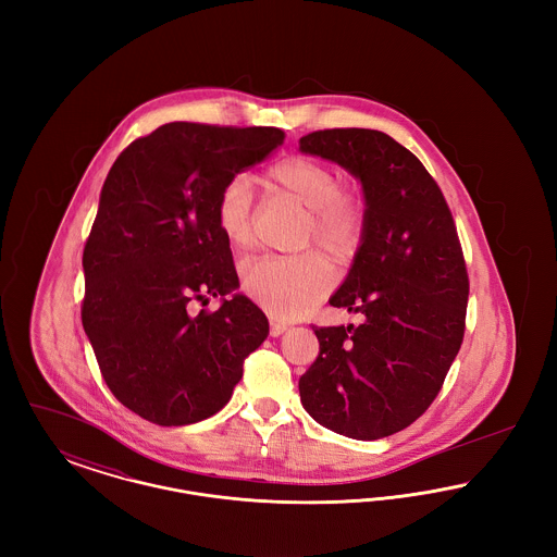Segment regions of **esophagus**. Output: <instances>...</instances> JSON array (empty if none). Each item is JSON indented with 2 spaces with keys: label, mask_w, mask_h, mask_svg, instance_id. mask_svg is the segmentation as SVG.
<instances>
[{
  "label": "esophagus",
  "mask_w": 557,
  "mask_h": 557,
  "mask_svg": "<svg viewBox=\"0 0 557 557\" xmlns=\"http://www.w3.org/2000/svg\"><path fill=\"white\" fill-rule=\"evenodd\" d=\"M286 330H288V323H286V321L271 319V336H282Z\"/></svg>",
  "instance_id": "34e87169"
}]
</instances>
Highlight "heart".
<instances>
[{
	"label": "heart",
	"instance_id": "b5f03b06",
	"mask_svg": "<svg viewBox=\"0 0 557 557\" xmlns=\"http://www.w3.org/2000/svg\"><path fill=\"white\" fill-rule=\"evenodd\" d=\"M267 186L309 209L307 242H318L336 263H348L361 248L368 211L357 189L341 186L336 171L318 159L288 157L265 173ZM255 187L244 175L230 180L216 200L214 219L225 242L242 250L252 239ZM334 284V273L318 252L298 257L267 255L242 267V290L282 318L309 311Z\"/></svg>",
	"mask_w": 557,
	"mask_h": 557
}]
</instances>
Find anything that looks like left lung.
I'll use <instances>...</instances> for the list:
<instances>
[{"label":"left lung","mask_w":557,"mask_h":557,"mask_svg":"<svg viewBox=\"0 0 557 557\" xmlns=\"http://www.w3.org/2000/svg\"><path fill=\"white\" fill-rule=\"evenodd\" d=\"M300 152L338 162L366 198L368 230L332 307L359 325L313 332L315 363L298 380L307 413L357 441L413 424L436 398L466 330L468 271L447 200L424 164L375 129H323Z\"/></svg>","instance_id":"obj_1"}]
</instances>
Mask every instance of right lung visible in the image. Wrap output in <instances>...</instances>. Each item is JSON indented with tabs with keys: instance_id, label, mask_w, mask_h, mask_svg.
<instances>
[{
	"instance_id": "obj_1",
	"label": "right lung",
	"mask_w": 557,
	"mask_h": 557,
	"mask_svg": "<svg viewBox=\"0 0 557 557\" xmlns=\"http://www.w3.org/2000/svg\"><path fill=\"white\" fill-rule=\"evenodd\" d=\"M284 144L275 127L166 123L114 160L83 250V330L110 393L159 425L196 424L232 398L269 334L216 227L223 186ZM224 298L214 314L188 302Z\"/></svg>"
}]
</instances>
